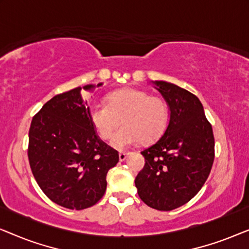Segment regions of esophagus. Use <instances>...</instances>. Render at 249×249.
Returning <instances> with one entry per match:
<instances>
[{"instance_id":"1","label":"esophagus","mask_w":249,"mask_h":249,"mask_svg":"<svg viewBox=\"0 0 249 249\" xmlns=\"http://www.w3.org/2000/svg\"><path fill=\"white\" fill-rule=\"evenodd\" d=\"M125 159H127V153H124V152L119 153V160H120L121 162H124Z\"/></svg>"}]
</instances>
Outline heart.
<instances>
[{
  "mask_svg": "<svg viewBox=\"0 0 249 249\" xmlns=\"http://www.w3.org/2000/svg\"><path fill=\"white\" fill-rule=\"evenodd\" d=\"M89 120L102 139L110 138L122 121L124 125L112 137L111 145L125 149L141 141L151 142L164 134L169 124L168 102L158 95L125 87L107 96V104L89 108Z\"/></svg>",
  "mask_w": 249,
  "mask_h": 249,
  "instance_id": "obj_1",
  "label": "heart"
}]
</instances>
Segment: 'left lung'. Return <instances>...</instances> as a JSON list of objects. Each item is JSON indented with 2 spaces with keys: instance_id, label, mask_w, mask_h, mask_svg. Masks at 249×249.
Wrapping results in <instances>:
<instances>
[{
  "instance_id": "8db88e82",
  "label": "left lung",
  "mask_w": 249,
  "mask_h": 249,
  "mask_svg": "<svg viewBox=\"0 0 249 249\" xmlns=\"http://www.w3.org/2000/svg\"><path fill=\"white\" fill-rule=\"evenodd\" d=\"M154 84L168 102L170 121L164 135L142 152L145 165L135 185L146 205L171 211L205 183L214 161V136L198 97L175 84Z\"/></svg>"
}]
</instances>
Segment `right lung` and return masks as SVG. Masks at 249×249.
<instances>
[{"label": "right lung", "mask_w": 249, "mask_h": 249, "mask_svg": "<svg viewBox=\"0 0 249 249\" xmlns=\"http://www.w3.org/2000/svg\"><path fill=\"white\" fill-rule=\"evenodd\" d=\"M80 90L55 95L43 105L32 120L28 144L30 169L43 193L57 205L78 211L103 197L107 171L119 162L118 152L96 135Z\"/></svg>", "instance_id": "1"}]
</instances>
